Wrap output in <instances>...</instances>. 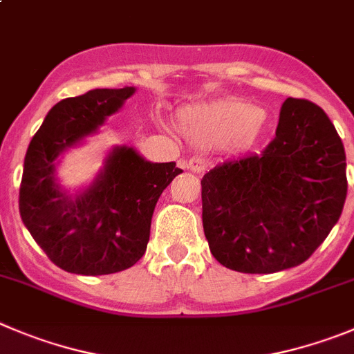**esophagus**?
<instances>
[{"label":"esophagus","mask_w":354,"mask_h":354,"mask_svg":"<svg viewBox=\"0 0 354 354\" xmlns=\"http://www.w3.org/2000/svg\"><path fill=\"white\" fill-rule=\"evenodd\" d=\"M186 168L189 171H193V174H202L207 168V161L203 160V158H200V156H194V158H191V160L187 161Z\"/></svg>","instance_id":"obj_1"}]
</instances>
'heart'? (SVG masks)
Segmentation results:
<instances>
[{
    "instance_id": "obj_1",
    "label": "heart",
    "mask_w": 354,
    "mask_h": 354,
    "mask_svg": "<svg viewBox=\"0 0 354 354\" xmlns=\"http://www.w3.org/2000/svg\"><path fill=\"white\" fill-rule=\"evenodd\" d=\"M267 113L241 100L203 103L179 113V129L200 147L248 149L261 137Z\"/></svg>"
}]
</instances>
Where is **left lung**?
Segmentation results:
<instances>
[{"label":"left lung","mask_w":354,"mask_h":354,"mask_svg":"<svg viewBox=\"0 0 354 354\" xmlns=\"http://www.w3.org/2000/svg\"><path fill=\"white\" fill-rule=\"evenodd\" d=\"M346 152L323 109L288 98L261 154L226 161L202 179V221L214 258L244 274L304 263L339 221Z\"/></svg>","instance_id":"left-lung-1"}]
</instances>
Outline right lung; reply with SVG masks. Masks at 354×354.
I'll return each instance as SVG.
<instances>
[{"mask_svg": "<svg viewBox=\"0 0 354 354\" xmlns=\"http://www.w3.org/2000/svg\"><path fill=\"white\" fill-rule=\"evenodd\" d=\"M135 91L93 89L63 100L29 142L19 191L22 223L52 263L71 274H115L137 263L158 198L183 171L174 161L151 163L115 145L89 186L70 193L57 180L61 156L98 133Z\"/></svg>", "mask_w": 354, "mask_h": 354, "instance_id": "right-lung-1", "label": "right lung"}]
</instances>
